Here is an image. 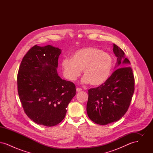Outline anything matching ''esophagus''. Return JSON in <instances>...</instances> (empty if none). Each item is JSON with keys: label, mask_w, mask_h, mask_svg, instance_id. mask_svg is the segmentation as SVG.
<instances>
[{"label": "esophagus", "mask_w": 153, "mask_h": 153, "mask_svg": "<svg viewBox=\"0 0 153 153\" xmlns=\"http://www.w3.org/2000/svg\"><path fill=\"white\" fill-rule=\"evenodd\" d=\"M82 91V89H81L80 88H76V91H77V92H79L80 91Z\"/></svg>", "instance_id": "34e87169"}]
</instances>
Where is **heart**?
Returning a JSON list of instances; mask_svg holds the SVG:
<instances>
[{"instance_id": "1", "label": "heart", "mask_w": 153, "mask_h": 153, "mask_svg": "<svg viewBox=\"0 0 153 153\" xmlns=\"http://www.w3.org/2000/svg\"><path fill=\"white\" fill-rule=\"evenodd\" d=\"M62 73L66 79L76 80L83 70V84L90 82L97 87L109 79L114 65V59L107 53L95 47H86L78 49L72 54L71 58H64L61 63Z\"/></svg>"}]
</instances>
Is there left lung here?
I'll return each mask as SVG.
<instances>
[{
    "label": "left lung",
    "instance_id": "8db88e82",
    "mask_svg": "<svg viewBox=\"0 0 153 153\" xmlns=\"http://www.w3.org/2000/svg\"><path fill=\"white\" fill-rule=\"evenodd\" d=\"M113 51L117 57V69L105 83L88 90V116L100 125L117 122L123 117L134 92V77L129 66L130 61L115 44H114Z\"/></svg>",
    "mask_w": 153,
    "mask_h": 153
}]
</instances>
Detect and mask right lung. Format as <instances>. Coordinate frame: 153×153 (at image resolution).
<instances>
[{
    "mask_svg": "<svg viewBox=\"0 0 153 153\" xmlns=\"http://www.w3.org/2000/svg\"><path fill=\"white\" fill-rule=\"evenodd\" d=\"M61 49L51 45L31 48L22 59L17 76L18 92L27 116L47 127L59 123L76 95L72 82L58 76Z\"/></svg>",
    "mask_w": 153,
    "mask_h": 153,
    "instance_id": "obj_1",
    "label": "right lung"
}]
</instances>
